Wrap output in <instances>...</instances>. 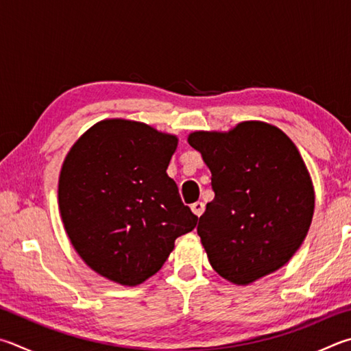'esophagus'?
<instances>
[{"instance_id":"34e87169","label":"esophagus","mask_w":351,"mask_h":351,"mask_svg":"<svg viewBox=\"0 0 351 351\" xmlns=\"http://www.w3.org/2000/svg\"><path fill=\"white\" fill-rule=\"evenodd\" d=\"M192 212L197 216V218H199V216L204 213V204L202 202H195V204H192Z\"/></svg>"}]
</instances>
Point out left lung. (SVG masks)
I'll list each match as a JSON object with an SVG mask.
<instances>
[{
    "label": "left lung",
    "mask_w": 351,
    "mask_h": 351,
    "mask_svg": "<svg viewBox=\"0 0 351 351\" xmlns=\"http://www.w3.org/2000/svg\"><path fill=\"white\" fill-rule=\"evenodd\" d=\"M189 144L212 171L215 199L197 234L215 271L247 285L281 269L307 237L315 210L308 170L278 127L245 121L230 132H193Z\"/></svg>",
    "instance_id": "8db88e82"
}]
</instances>
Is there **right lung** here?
Masks as SVG:
<instances>
[{
	"mask_svg": "<svg viewBox=\"0 0 351 351\" xmlns=\"http://www.w3.org/2000/svg\"><path fill=\"white\" fill-rule=\"evenodd\" d=\"M178 138L129 119H106L73 144L58 204L67 237L98 275L138 285L167 261L197 216L165 170Z\"/></svg>",
	"mask_w": 351,
	"mask_h": 351,
	"instance_id": "1",
	"label": "right lung"
}]
</instances>
